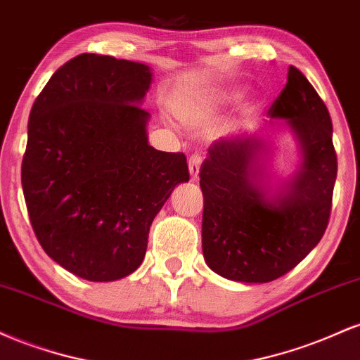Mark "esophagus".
Masks as SVG:
<instances>
[{
	"label": "esophagus",
	"mask_w": 360,
	"mask_h": 360,
	"mask_svg": "<svg viewBox=\"0 0 360 360\" xmlns=\"http://www.w3.org/2000/svg\"><path fill=\"white\" fill-rule=\"evenodd\" d=\"M200 167H201V155L198 154L191 155V159H189V176H191V179H196V177L200 176Z\"/></svg>",
	"instance_id": "1"
}]
</instances>
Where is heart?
Returning <instances> with one entry per match:
<instances>
[{"mask_svg": "<svg viewBox=\"0 0 360 360\" xmlns=\"http://www.w3.org/2000/svg\"><path fill=\"white\" fill-rule=\"evenodd\" d=\"M237 88H196L176 94L171 110L181 122L189 127H200L210 122L226 103L238 98Z\"/></svg>", "mask_w": 360, "mask_h": 360, "instance_id": "heart-1", "label": "heart"}]
</instances>
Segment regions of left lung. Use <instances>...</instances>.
Wrapping results in <instances>:
<instances>
[{"label": "left lung", "mask_w": 360, "mask_h": 360, "mask_svg": "<svg viewBox=\"0 0 360 360\" xmlns=\"http://www.w3.org/2000/svg\"><path fill=\"white\" fill-rule=\"evenodd\" d=\"M267 115L266 127L284 125L298 142L301 162L286 183L267 186L271 148L257 134L214 140L200 172L205 260L237 283H271L298 266L321 240L332 210V120L303 72L289 65Z\"/></svg>", "instance_id": "8db88e82"}]
</instances>
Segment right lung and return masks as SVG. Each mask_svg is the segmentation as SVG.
<instances>
[{"instance_id":"add662e5","label":"right lung","mask_w":360,"mask_h":360,"mask_svg":"<svg viewBox=\"0 0 360 360\" xmlns=\"http://www.w3.org/2000/svg\"><path fill=\"white\" fill-rule=\"evenodd\" d=\"M150 68L81 53L49 79L28 118L22 186L34 232L74 276L108 283L146 257L148 230L186 157L148 146Z\"/></svg>"}]
</instances>
